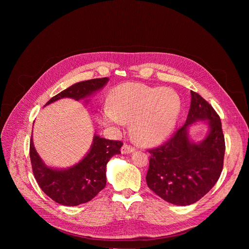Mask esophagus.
Masks as SVG:
<instances>
[{
	"label": "esophagus",
	"mask_w": 249,
	"mask_h": 249,
	"mask_svg": "<svg viewBox=\"0 0 249 249\" xmlns=\"http://www.w3.org/2000/svg\"><path fill=\"white\" fill-rule=\"evenodd\" d=\"M134 152H135V148H134V147H131V146H129V145H127V144H124L123 147L121 148V153H122L123 155L132 154V153H134Z\"/></svg>",
	"instance_id": "esophagus-1"
}]
</instances>
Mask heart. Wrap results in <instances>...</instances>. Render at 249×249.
Returning <instances> with one entry per match:
<instances>
[{"label": "heart", "mask_w": 249, "mask_h": 249, "mask_svg": "<svg viewBox=\"0 0 249 249\" xmlns=\"http://www.w3.org/2000/svg\"><path fill=\"white\" fill-rule=\"evenodd\" d=\"M180 112V98L165 88L127 83L118 86L111 94L110 106L98 115L105 126L121 127L131 122L134 139L143 146H155L174 129Z\"/></svg>", "instance_id": "1"}]
</instances>
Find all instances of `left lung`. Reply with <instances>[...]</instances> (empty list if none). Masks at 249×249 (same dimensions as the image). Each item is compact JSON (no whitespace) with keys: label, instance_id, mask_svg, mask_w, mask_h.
<instances>
[{"label":"left lung","instance_id":"8db88e82","mask_svg":"<svg viewBox=\"0 0 249 249\" xmlns=\"http://www.w3.org/2000/svg\"><path fill=\"white\" fill-rule=\"evenodd\" d=\"M201 121L208 133L201 141L190 139L189 128ZM222 123L214 108L191 90L190 109L185 124L159 148L150 150L146 176L149 188L164 201L188 206L205 196L217 183L225 157Z\"/></svg>","mask_w":249,"mask_h":249}]
</instances>
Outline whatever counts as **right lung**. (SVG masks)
Wrapping results in <instances>:
<instances>
[{"label": "right lung", "instance_id": "obj_1", "mask_svg": "<svg viewBox=\"0 0 249 249\" xmlns=\"http://www.w3.org/2000/svg\"><path fill=\"white\" fill-rule=\"evenodd\" d=\"M108 78L84 81L64 89L46 104L62 98L85 99L89 102L91 95L102 89ZM122 142L106 140L94 134L87 155L74 165L67 168H54L45 164L34 148L32 136L29 156L35 179L42 191L55 202L64 206H78L90 201L106 185V164L109 160L121 154Z\"/></svg>", "mask_w": 249, "mask_h": 249}]
</instances>
